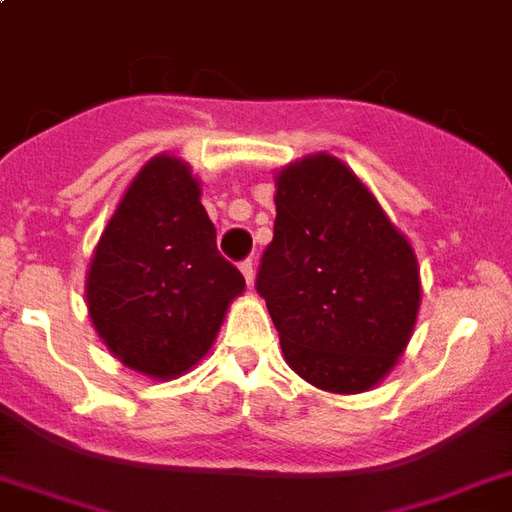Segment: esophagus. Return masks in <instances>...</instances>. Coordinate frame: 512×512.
Returning <instances> with one entry per match:
<instances>
[{
  "instance_id": "34e87169",
  "label": "esophagus",
  "mask_w": 512,
  "mask_h": 512,
  "mask_svg": "<svg viewBox=\"0 0 512 512\" xmlns=\"http://www.w3.org/2000/svg\"><path fill=\"white\" fill-rule=\"evenodd\" d=\"M241 273H244V279H247V284L252 287V284H255V263H252V260H244V263H241Z\"/></svg>"
}]
</instances>
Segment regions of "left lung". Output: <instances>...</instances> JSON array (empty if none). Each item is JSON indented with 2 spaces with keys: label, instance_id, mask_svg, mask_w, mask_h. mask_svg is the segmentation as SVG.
<instances>
[{
  "label": "left lung",
  "instance_id": "left-lung-1",
  "mask_svg": "<svg viewBox=\"0 0 512 512\" xmlns=\"http://www.w3.org/2000/svg\"><path fill=\"white\" fill-rule=\"evenodd\" d=\"M273 241L257 271L284 361L329 393H364L396 366L420 311L412 244L329 154L276 175Z\"/></svg>",
  "mask_w": 512,
  "mask_h": 512
}]
</instances>
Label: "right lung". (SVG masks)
Masks as SVG:
<instances>
[{"label": "right lung", "instance_id": "right-lung-1", "mask_svg": "<svg viewBox=\"0 0 512 512\" xmlns=\"http://www.w3.org/2000/svg\"><path fill=\"white\" fill-rule=\"evenodd\" d=\"M199 180L154 156L116 204L87 271L95 332L124 366L172 380L207 356L244 276L217 252Z\"/></svg>", "mask_w": 512, "mask_h": 512}]
</instances>
